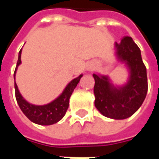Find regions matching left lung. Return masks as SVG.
Wrapping results in <instances>:
<instances>
[{"label":"left lung","mask_w":159,"mask_h":159,"mask_svg":"<svg viewBox=\"0 0 159 159\" xmlns=\"http://www.w3.org/2000/svg\"><path fill=\"white\" fill-rule=\"evenodd\" d=\"M115 48L117 59L128 66L129 78L124 86L115 87L108 76L93 74L94 105L105 117L125 119L140 108L147 96V68L139 47L130 36H124L120 43L115 42Z\"/></svg>","instance_id":"left-lung-1"}]
</instances>
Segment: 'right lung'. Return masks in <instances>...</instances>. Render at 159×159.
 <instances>
[{"label": "right lung", "instance_id": "right-lung-1", "mask_svg": "<svg viewBox=\"0 0 159 159\" xmlns=\"http://www.w3.org/2000/svg\"><path fill=\"white\" fill-rule=\"evenodd\" d=\"M21 52H22V49L19 52V59H18L16 69L14 70V75H13L14 79H15L16 70L18 69V66L21 64ZM82 76L83 75H80L78 77L73 79L66 87L63 93L57 99L43 106H36V105H32L27 102L20 94L18 89V86L16 83H14L17 102L19 104L23 113L33 123L40 124V125H51L53 123H58L59 120L62 119L64 116L66 115V111L69 107L70 97L77 85V83H79Z\"/></svg>", "mask_w": 159, "mask_h": 159}]
</instances>
